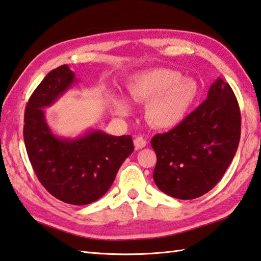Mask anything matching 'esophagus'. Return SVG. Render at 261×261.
I'll use <instances>...</instances> for the list:
<instances>
[{"label": "esophagus", "mask_w": 261, "mask_h": 261, "mask_svg": "<svg viewBox=\"0 0 261 261\" xmlns=\"http://www.w3.org/2000/svg\"><path fill=\"white\" fill-rule=\"evenodd\" d=\"M134 144H135L136 149H141V148L146 147L147 141L142 137H136L135 140H134Z\"/></svg>", "instance_id": "esophagus-1"}]
</instances>
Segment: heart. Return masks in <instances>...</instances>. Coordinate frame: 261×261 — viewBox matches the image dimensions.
I'll return each mask as SVG.
<instances>
[{
    "mask_svg": "<svg viewBox=\"0 0 261 261\" xmlns=\"http://www.w3.org/2000/svg\"><path fill=\"white\" fill-rule=\"evenodd\" d=\"M130 97L148 103L147 119L161 129L181 124L190 113L198 96V85L190 78H182L176 70L157 68L132 75L127 83ZM114 105L122 114L129 113L130 105L116 97Z\"/></svg>",
    "mask_w": 261,
    "mask_h": 261,
    "instance_id": "b5f03b06",
    "label": "heart"
}]
</instances>
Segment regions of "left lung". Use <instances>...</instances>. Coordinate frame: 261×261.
<instances>
[{"mask_svg": "<svg viewBox=\"0 0 261 261\" xmlns=\"http://www.w3.org/2000/svg\"><path fill=\"white\" fill-rule=\"evenodd\" d=\"M240 136L237 97L231 86L218 78L209 88L207 99L181 124L151 139L157 156L152 173L156 186L183 200L205 195L231 164Z\"/></svg>", "mask_w": 261, "mask_h": 261, "instance_id": "left-lung-1", "label": "left lung"}]
</instances>
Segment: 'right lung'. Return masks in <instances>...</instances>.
Masks as SVG:
<instances>
[{
	"instance_id": "right-lung-1",
	"label": "right lung",
	"mask_w": 261,
	"mask_h": 261,
	"mask_svg": "<svg viewBox=\"0 0 261 261\" xmlns=\"http://www.w3.org/2000/svg\"><path fill=\"white\" fill-rule=\"evenodd\" d=\"M76 81L68 65L50 71L35 89L25 106V149L42 186L70 205H88L109 191L116 173L134 151L131 136L115 137L89 131L76 139L53 135L45 121L44 107Z\"/></svg>"
}]
</instances>
